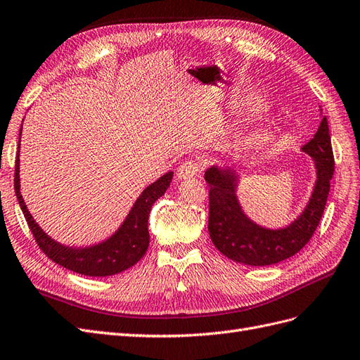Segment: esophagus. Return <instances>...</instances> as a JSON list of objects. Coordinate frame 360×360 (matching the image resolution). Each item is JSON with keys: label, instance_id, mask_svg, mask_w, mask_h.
Listing matches in <instances>:
<instances>
[{"label": "esophagus", "instance_id": "1", "mask_svg": "<svg viewBox=\"0 0 360 360\" xmlns=\"http://www.w3.org/2000/svg\"><path fill=\"white\" fill-rule=\"evenodd\" d=\"M200 172V164L196 161H186L182 164L178 170V179L184 181V179H190L193 176H196V174Z\"/></svg>", "mask_w": 360, "mask_h": 360}]
</instances>
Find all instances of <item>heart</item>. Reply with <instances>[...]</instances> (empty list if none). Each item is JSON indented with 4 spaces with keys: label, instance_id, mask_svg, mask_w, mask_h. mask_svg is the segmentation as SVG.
<instances>
[{
    "label": "heart",
    "instance_id": "heart-1",
    "mask_svg": "<svg viewBox=\"0 0 360 360\" xmlns=\"http://www.w3.org/2000/svg\"><path fill=\"white\" fill-rule=\"evenodd\" d=\"M255 107H259L258 104H255ZM265 139V134L262 132V134H258V136H255L252 140H250V143H258V141H262Z\"/></svg>",
    "mask_w": 360,
    "mask_h": 360
}]
</instances>
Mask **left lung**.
Instances as JSON below:
<instances>
[{
	"label": "left lung",
	"mask_w": 360,
	"mask_h": 360,
	"mask_svg": "<svg viewBox=\"0 0 360 360\" xmlns=\"http://www.w3.org/2000/svg\"><path fill=\"white\" fill-rule=\"evenodd\" d=\"M320 115L321 122L314 137L300 148L312 158L316 179L303 211L283 228H266L244 212L238 199L240 172L217 164L205 172V181L210 184V237L226 258L250 266H266L291 258L311 240L326 208L335 167L321 107Z\"/></svg>",
	"instance_id": "8db88e82"
}]
</instances>
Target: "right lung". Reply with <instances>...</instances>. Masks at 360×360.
Returning a JSON list of instances; mask_svg holds the SVG:
<instances>
[{
	"label": "right lung",
	"instance_id": "obj_1",
	"mask_svg": "<svg viewBox=\"0 0 360 360\" xmlns=\"http://www.w3.org/2000/svg\"><path fill=\"white\" fill-rule=\"evenodd\" d=\"M22 134V127L19 132ZM19 150L16 157L15 172V193L18 202L22 210L25 220L33 232L39 248L44 250L51 261L65 266V269L91 277H105L128 270L129 266L137 264L145 256L149 245L148 220L150 210L166 190L170 187L173 172L162 174L160 179L152 182L141 191L137 200L132 205L125 220L110 237L99 243L90 245H66L51 238L49 235L40 228L34 217L30 214L25 200L20 194V178H19Z\"/></svg>",
	"mask_w": 360,
	"mask_h": 360
}]
</instances>
